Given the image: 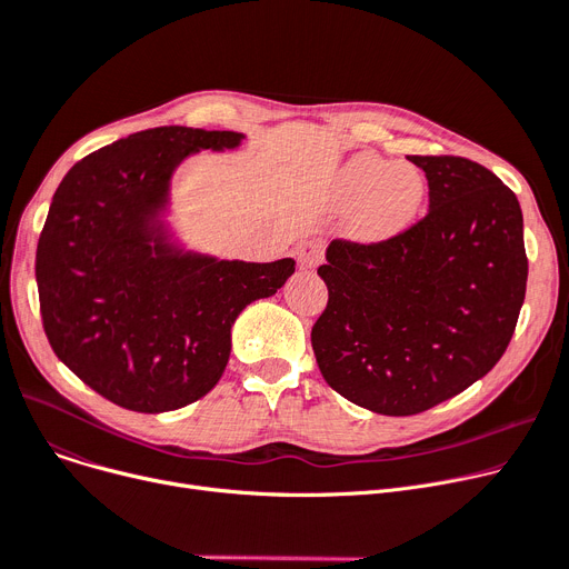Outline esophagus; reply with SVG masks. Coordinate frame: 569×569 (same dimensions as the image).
I'll list each match as a JSON object with an SVG mask.
<instances>
[{"instance_id":"1","label":"esophagus","mask_w":569,"mask_h":569,"mask_svg":"<svg viewBox=\"0 0 569 569\" xmlns=\"http://www.w3.org/2000/svg\"><path fill=\"white\" fill-rule=\"evenodd\" d=\"M323 259V248L317 241H306L296 248V261L300 271H315Z\"/></svg>"}]
</instances>
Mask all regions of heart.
<instances>
[{
	"label": "heart",
	"mask_w": 569,
	"mask_h": 569,
	"mask_svg": "<svg viewBox=\"0 0 569 569\" xmlns=\"http://www.w3.org/2000/svg\"><path fill=\"white\" fill-rule=\"evenodd\" d=\"M427 183L413 164L360 153L338 179L336 207L353 213L351 237L365 246L386 243L407 231L425 202Z\"/></svg>",
	"instance_id": "1"
}]
</instances>
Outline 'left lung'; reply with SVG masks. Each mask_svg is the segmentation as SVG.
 <instances>
[{"mask_svg": "<svg viewBox=\"0 0 569 569\" xmlns=\"http://www.w3.org/2000/svg\"><path fill=\"white\" fill-rule=\"evenodd\" d=\"M427 216L379 246L332 241L312 326L326 383L381 416H416L482 379L506 353L526 296L517 194L459 156H409Z\"/></svg>", "mask_w": 569, "mask_h": 569, "instance_id": "1", "label": "left lung"}]
</instances>
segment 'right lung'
<instances>
[{"label":"right lung","mask_w":569,"mask_h":569,"mask_svg":"<svg viewBox=\"0 0 569 569\" xmlns=\"http://www.w3.org/2000/svg\"><path fill=\"white\" fill-rule=\"evenodd\" d=\"M243 132L160 126L98 149L59 183L37 248L46 336L57 358L117 407L174 411L204 397L231 353V326L291 278L190 250L170 220L179 164L233 151Z\"/></svg>","instance_id":"obj_1"}]
</instances>
